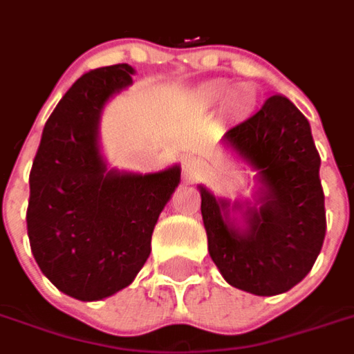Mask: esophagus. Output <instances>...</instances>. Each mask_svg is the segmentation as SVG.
Segmentation results:
<instances>
[{
  "instance_id": "34e87169",
  "label": "esophagus",
  "mask_w": 354,
  "mask_h": 354,
  "mask_svg": "<svg viewBox=\"0 0 354 354\" xmlns=\"http://www.w3.org/2000/svg\"><path fill=\"white\" fill-rule=\"evenodd\" d=\"M182 170H184V176L187 180H195L205 172V165L195 157H185L184 162H182Z\"/></svg>"
}]
</instances>
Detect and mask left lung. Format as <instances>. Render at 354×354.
Masks as SVG:
<instances>
[{"label":"left lung","mask_w":354,"mask_h":354,"mask_svg":"<svg viewBox=\"0 0 354 354\" xmlns=\"http://www.w3.org/2000/svg\"><path fill=\"white\" fill-rule=\"evenodd\" d=\"M225 144L258 170L261 187L246 207V227L231 222L233 205L201 189L208 252L231 286L256 296H277L304 281L326 235L320 155L309 121L281 94L225 132Z\"/></svg>","instance_id":"left-lung-1"}]
</instances>
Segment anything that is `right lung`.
Instances as JSON below:
<instances>
[{"instance_id":"right-lung-1","label":"right lung","mask_w":354,"mask_h":354,"mask_svg":"<svg viewBox=\"0 0 354 354\" xmlns=\"http://www.w3.org/2000/svg\"><path fill=\"white\" fill-rule=\"evenodd\" d=\"M129 64L81 75L45 123L30 170L28 237L60 292L96 301L127 288L151 252L159 214L180 167L155 174L106 169L98 123L106 102L132 83Z\"/></svg>"}]
</instances>
